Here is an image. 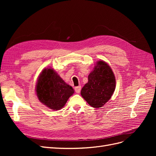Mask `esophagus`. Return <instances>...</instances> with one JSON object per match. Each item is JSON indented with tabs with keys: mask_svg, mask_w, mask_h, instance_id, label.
Wrapping results in <instances>:
<instances>
[{
	"mask_svg": "<svg viewBox=\"0 0 156 156\" xmlns=\"http://www.w3.org/2000/svg\"><path fill=\"white\" fill-rule=\"evenodd\" d=\"M81 86H79V87H77L75 88V91L76 92V93H77V94L80 93V92H81Z\"/></svg>",
	"mask_w": 156,
	"mask_h": 156,
	"instance_id": "1",
	"label": "esophagus"
}]
</instances>
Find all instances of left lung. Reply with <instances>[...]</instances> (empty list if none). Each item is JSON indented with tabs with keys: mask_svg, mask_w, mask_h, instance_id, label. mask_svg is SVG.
Returning a JSON list of instances; mask_svg holds the SVG:
<instances>
[{
	"mask_svg": "<svg viewBox=\"0 0 156 156\" xmlns=\"http://www.w3.org/2000/svg\"><path fill=\"white\" fill-rule=\"evenodd\" d=\"M88 79V83L81 89L82 97L94 108L103 106L111 99L116 87L112 69L104 61H98Z\"/></svg>",
	"mask_w": 156,
	"mask_h": 156,
	"instance_id": "left-lung-1",
	"label": "left lung"
}]
</instances>
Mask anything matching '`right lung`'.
I'll use <instances>...</instances> for the list:
<instances>
[{
  "label": "right lung",
  "mask_w": 156,
  "mask_h": 156,
  "mask_svg": "<svg viewBox=\"0 0 156 156\" xmlns=\"http://www.w3.org/2000/svg\"><path fill=\"white\" fill-rule=\"evenodd\" d=\"M36 92L38 100L53 110H60L73 95L74 90L52 68L42 70L37 79Z\"/></svg>",
  "instance_id": "1"
}]
</instances>
